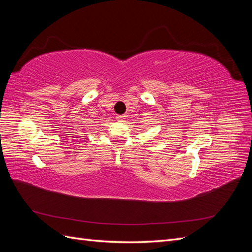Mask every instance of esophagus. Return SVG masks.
<instances>
[{
	"label": "esophagus",
	"mask_w": 252,
	"mask_h": 252,
	"mask_svg": "<svg viewBox=\"0 0 252 252\" xmlns=\"http://www.w3.org/2000/svg\"><path fill=\"white\" fill-rule=\"evenodd\" d=\"M117 119H118L119 121H121V122H124L125 119H126V117H125V116H117Z\"/></svg>",
	"instance_id": "34e87169"
}]
</instances>
